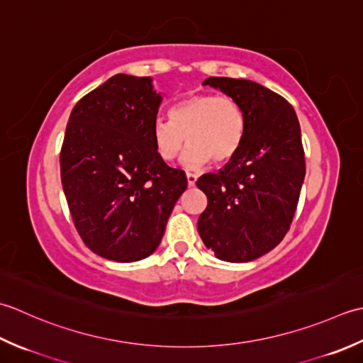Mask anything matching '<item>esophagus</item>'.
Segmentation results:
<instances>
[{"label": "esophagus", "mask_w": 363, "mask_h": 363, "mask_svg": "<svg viewBox=\"0 0 363 363\" xmlns=\"http://www.w3.org/2000/svg\"><path fill=\"white\" fill-rule=\"evenodd\" d=\"M186 180H188V186H194L196 182H197V175L188 172V174H186Z\"/></svg>", "instance_id": "esophagus-1"}]
</instances>
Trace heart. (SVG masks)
I'll list each match as a JSON object with an SVG mask.
<instances>
[{
    "label": "heart",
    "instance_id": "1",
    "mask_svg": "<svg viewBox=\"0 0 363 363\" xmlns=\"http://www.w3.org/2000/svg\"><path fill=\"white\" fill-rule=\"evenodd\" d=\"M169 119L153 123L152 138L161 160L174 161L186 145L183 164L196 169L210 160L225 164L240 152L246 136V114L232 97L189 95L169 111Z\"/></svg>",
    "mask_w": 363,
    "mask_h": 363
}]
</instances>
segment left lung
<instances>
[{
  "label": "left lung",
  "instance_id": "1",
  "mask_svg": "<svg viewBox=\"0 0 363 363\" xmlns=\"http://www.w3.org/2000/svg\"><path fill=\"white\" fill-rule=\"evenodd\" d=\"M203 86L240 101L246 136L224 169L196 182L208 199L197 230L219 260L250 262L290 230L306 177L301 127L290 103L254 81L210 77Z\"/></svg>",
  "mask_w": 363,
  "mask_h": 363
}]
</instances>
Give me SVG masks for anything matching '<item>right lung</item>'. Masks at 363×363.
I'll use <instances>...</instances> for the list:
<instances>
[{
	"mask_svg": "<svg viewBox=\"0 0 363 363\" xmlns=\"http://www.w3.org/2000/svg\"><path fill=\"white\" fill-rule=\"evenodd\" d=\"M161 95L150 77L114 75L72 109L61 149V180L86 246L130 263L160 246L175 202L188 186L152 138Z\"/></svg>",
	"mask_w": 363,
	"mask_h": 363,
	"instance_id": "obj_1",
	"label": "right lung"
}]
</instances>
